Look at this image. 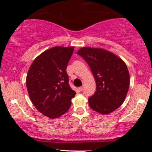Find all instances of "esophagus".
Segmentation results:
<instances>
[{
  "label": "esophagus",
  "mask_w": 152,
  "mask_h": 152,
  "mask_svg": "<svg viewBox=\"0 0 152 152\" xmlns=\"http://www.w3.org/2000/svg\"><path fill=\"white\" fill-rule=\"evenodd\" d=\"M78 89H79V91H82L83 90V87H80L78 88Z\"/></svg>",
  "instance_id": "esophagus-1"
}]
</instances>
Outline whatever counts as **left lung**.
Segmentation results:
<instances>
[{"label":"left lung","instance_id":"1","mask_svg":"<svg viewBox=\"0 0 152 152\" xmlns=\"http://www.w3.org/2000/svg\"><path fill=\"white\" fill-rule=\"evenodd\" d=\"M77 54L89 65L96 83V91L89 98L91 109L107 115L125 100L130 85L127 65L118 56L100 48L83 47Z\"/></svg>","mask_w":152,"mask_h":152}]
</instances>
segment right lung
<instances>
[{
  "instance_id": "1",
  "label": "right lung",
  "mask_w": 152,
  "mask_h": 152,
  "mask_svg": "<svg viewBox=\"0 0 152 152\" xmlns=\"http://www.w3.org/2000/svg\"><path fill=\"white\" fill-rule=\"evenodd\" d=\"M74 47L55 46L43 52L31 65L26 85L35 107L49 118L68 111L76 92L69 85L67 63Z\"/></svg>"
}]
</instances>
